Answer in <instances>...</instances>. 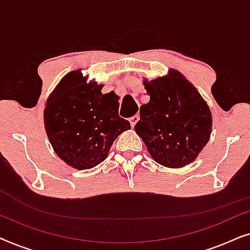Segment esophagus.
I'll list each match as a JSON object with an SVG mask.
<instances>
[{"label":"esophagus","instance_id":"34e87169","mask_svg":"<svg viewBox=\"0 0 250 250\" xmlns=\"http://www.w3.org/2000/svg\"><path fill=\"white\" fill-rule=\"evenodd\" d=\"M138 121H139V116L138 115L133 116V117L129 118V123H131L132 127H134V125L136 124V123H138Z\"/></svg>","mask_w":250,"mask_h":250}]
</instances>
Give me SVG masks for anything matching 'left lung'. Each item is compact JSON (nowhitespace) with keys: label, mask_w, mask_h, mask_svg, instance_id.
I'll return each mask as SVG.
<instances>
[{"label":"left lung","mask_w":250,"mask_h":250,"mask_svg":"<svg viewBox=\"0 0 250 250\" xmlns=\"http://www.w3.org/2000/svg\"><path fill=\"white\" fill-rule=\"evenodd\" d=\"M143 84L150 100L141 105L135 132L160 165L177 168L192 163L210 136L206 102L176 70Z\"/></svg>","instance_id":"obj_1"}]
</instances>
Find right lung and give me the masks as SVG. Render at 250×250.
Segmentation results:
<instances>
[{"instance_id":"obj_1","label":"right lung","mask_w":250,"mask_h":250,"mask_svg":"<svg viewBox=\"0 0 250 250\" xmlns=\"http://www.w3.org/2000/svg\"><path fill=\"white\" fill-rule=\"evenodd\" d=\"M102 85L86 83L81 70L62 78L44 109L46 134L54 151L77 169H88L104 162L112 142L131 128L118 116L114 93H101Z\"/></svg>"}]
</instances>
